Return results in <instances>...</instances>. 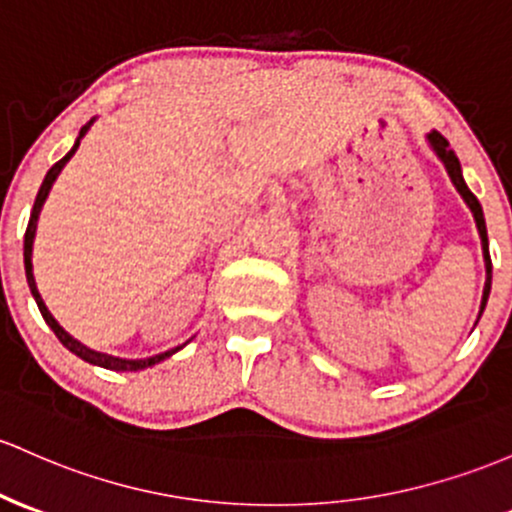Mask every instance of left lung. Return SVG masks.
Wrapping results in <instances>:
<instances>
[{
  "label": "left lung",
  "mask_w": 512,
  "mask_h": 512,
  "mask_svg": "<svg viewBox=\"0 0 512 512\" xmlns=\"http://www.w3.org/2000/svg\"><path fill=\"white\" fill-rule=\"evenodd\" d=\"M430 145L435 148V153L440 155V160L445 162L447 167V174L449 179L454 182V187H457V192L464 196L466 206H469L471 213H474V221H476V228H479V235H481V247H484V260H486V286H484V299H481V311H484L486 301H488V294H491V255H488V235H486V221H484V211H481V204L479 199H476L474 194L469 192V187L464 184V177H462V167H459V160L457 155L449 150V143L445 138L440 136L437 131H432L430 136Z\"/></svg>",
  "instance_id": "8db88e82"
}]
</instances>
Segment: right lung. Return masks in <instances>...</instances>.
<instances>
[{"label":"right lung","mask_w":512,"mask_h":512,"mask_svg":"<svg viewBox=\"0 0 512 512\" xmlns=\"http://www.w3.org/2000/svg\"><path fill=\"white\" fill-rule=\"evenodd\" d=\"M89 126H92V121L87 123V126H82L80 131V138L84 136V133L89 131ZM80 138H77V143L72 145V150L67 153L63 160L55 162L53 167H50L46 179H43L41 189H38V196H36V204H33V211H31V218H28V228H26V238H24V265H26V279H28V286H31V294L33 299H36L38 303V311H41V316L46 318V323L50 325V330H53L55 335H58V340L63 342V345L67 347L70 352H75L77 357H82L84 362L89 364H97V367H104V369H114V372H138V369H145V367H153V364L162 362V359H167L170 355H174V352L179 350V347H174V350H167L162 352V355H155V357H148V359H119V357H111V355H104V352H94L89 350V347H84L82 342H77L72 335H67L63 328L58 325V320H55L53 316H50V311L46 308V303H43L41 294H38L36 289V279H33V265H31V252H33V235H36V223H38V213H41L43 209V201L48 199V192L50 187H53L55 177H58L60 170L65 167V162L70 160L72 155H75V150L80 148Z\"/></svg>","instance_id":"1"}]
</instances>
